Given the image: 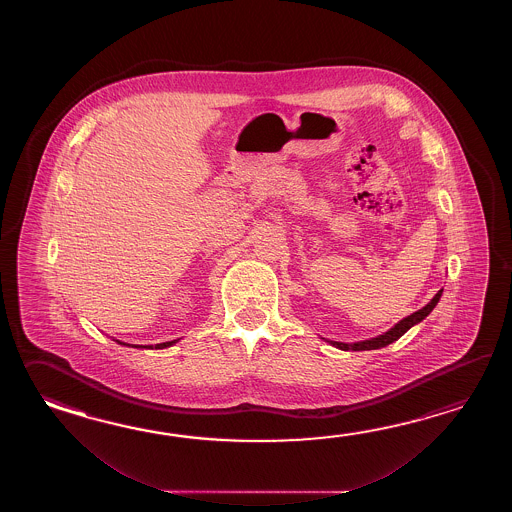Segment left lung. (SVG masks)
Returning <instances> with one entry per match:
<instances>
[{
	"mask_svg": "<svg viewBox=\"0 0 512 512\" xmlns=\"http://www.w3.org/2000/svg\"><path fill=\"white\" fill-rule=\"evenodd\" d=\"M441 293H443V289H441V291H437L434 298H432V300H430L423 309H419V311H415L412 315L406 316V318H403L399 324H395L390 331H386L384 335L370 338V340H362V342H355V344H344V342H335V340H329V344H331V346H335V348L344 349V351H349V349H351V351H364V349L384 348V346H388V344L395 342L397 338L403 337L404 333H406L410 327L415 326V324H419L423 318L430 315V311H432L435 305H437V302H439Z\"/></svg>",
	"mask_w": 512,
	"mask_h": 512,
	"instance_id": "1",
	"label": "left lung"
}]
</instances>
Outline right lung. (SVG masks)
I'll use <instances>...</instances> for the list:
<instances>
[{
    "mask_svg": "<svg viewBox=\"0 0 512 512\" xmlns=\"http://www.w3.org/2000/svg\"><path fill=\"white\" fill-rule=\"evenodd\" d=\"M175 342H177V340H172V342H163V344H157L155 349H163L168 348V346H174ZM144 348H146V346H144ZM148 348L153 349L152 346H148Z\"/></svg>",
    "mask_w": 512,
    "mask_h": 512,
    "instance_id": "1",
    "label": "right lung"
}]
</instances>
